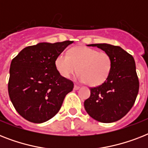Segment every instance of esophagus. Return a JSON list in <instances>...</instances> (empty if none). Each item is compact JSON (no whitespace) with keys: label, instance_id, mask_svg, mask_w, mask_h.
Returning <instances> with one entry per match:
<instances>
[{"label":"esophagus","instance_id":"obj_1","mask_svg":"<svg viewBox=\"0 0 148 148\" xmlns=\"http://www.w3.org/2000/svg\"><path fill=\"white\" fill-rule=\"evenodd\" d=\"M79 88H80V87H79V86H77V85H76V84H74V90H78Z\"/></svg>","mask_w":148,"mask_h":148}]
</instances>
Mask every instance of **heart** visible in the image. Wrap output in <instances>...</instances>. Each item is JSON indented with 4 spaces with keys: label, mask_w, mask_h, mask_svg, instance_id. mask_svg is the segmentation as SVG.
I'll return each mask as SVG.
<instances>
[{
    "label": "heart",
    "mask_w": 148,
    "mask_h": 148,
    "mask_svg": "<svg viewBox=\"0 0 148 148\" xmlns=\"http://www.w3.org/2000/svg\"><path fill=\"white\" fill-rule=\"evenodd\" d=\"M55 66L62 77L68 78L78 71L77 80L87 82L89 86L102 84L109 76L112 61L106 52L90 47L77 46L72 47L68 55L62 53L56 58Z\"/></svg>",
    "instance_id": "obj_1"
}]
</instances>
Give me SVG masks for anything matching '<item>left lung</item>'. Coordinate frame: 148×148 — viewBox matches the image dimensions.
Masks as SVG:
<instances>
[{
	"label": "left lung",
	"mask_w": 148,
	"mask_h": 148,
	"mask_svg": "<svg viewBox=\"0 0 148 148\" xmlns=\"http://www.w3.org/2000/svg\"><path fill=\"white\" fill-rule=\"evenodd\" d=\"M111 58L109 76L101 85L90 88V96L84 101L86 111L102 123L121 119L133 107L138 96L139 81L134 59L121 47L109 44H91Z\"/></svg>",
	"instance_id": "1"
}]
</instances>
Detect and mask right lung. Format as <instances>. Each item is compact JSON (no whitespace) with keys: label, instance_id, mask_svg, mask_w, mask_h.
<instances>
[{"label":"right lung","instance_id":"obj_1","mask_svg":"<svg viewBox=\"0 0 148 148\" xmlns=\"http://www.w3.org/2000/svg\"><path fill=\"white\" fill-rule=\"evenodd\" d=\"M73 41L38 43L22 50L11 61L8 93L13 105L28 121L40 124L55 116L74 88L56 68V58Z\"/></svg>","mask_w":148,"mask_h":148}]
</instances>
